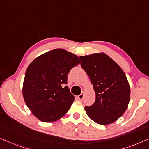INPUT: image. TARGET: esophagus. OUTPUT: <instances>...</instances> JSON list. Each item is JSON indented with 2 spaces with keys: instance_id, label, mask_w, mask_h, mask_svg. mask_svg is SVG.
I'll list each match as a JSON object with an SVG mask.
<instances>
[{
  "instance_id": "1",
  "label": "esophagus",
  "mask_w": 149,
  "mask_h": 149,
  "mask_svg": "<svg viewBox=\"0 0 149 149\" xmlns=\"http://www.w3.org/2000/svg\"><path fill=\"white\" fill-rule=\"evenodd\" d=\"M83 97H84V92H82L80 95H78V98L79 100H83Z\"/></svg>"
}]
</instances>
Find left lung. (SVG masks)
<instances>
[{"mask_svg":"<svg viewBox=\"0 0 149 149\" xmlns=\"http://www.w3.org/2000/svg\"><path fill=\"white\" fill-rule=\"evenodd\" d=\"M79 58L95 93L93 104L85 107L87 115L100 125L113 123L125 113L130 102V87L125 74L105 54H93Z\"/></svg>","mask_w":149,"mask_h":149,"instance_id":"obj_1","label":"left lung"}]
</instances>
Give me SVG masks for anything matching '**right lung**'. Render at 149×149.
<instances>
[{"mask_svg":"<svg viewBox=\"0 0 149 149\" xmlns=\"http://www.w3.org/2000/svg\"><path fill=\"white\" fill-rule=\"evenodd\" d=\"M79 63L76 55L56 49L37 57L28 66L23 96L27 107L40 121H57L68 112L74 96L64 85L70 70Z\"/></svg>","mask_w":149,"mask_h":149,"instance_id":"obj_1","label":"right lung"}]
</instances>
